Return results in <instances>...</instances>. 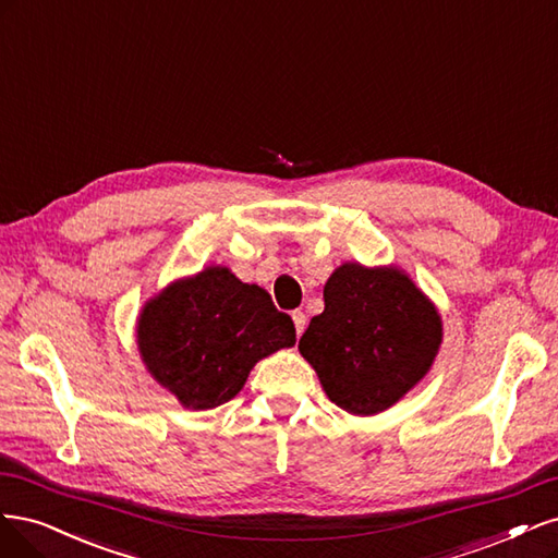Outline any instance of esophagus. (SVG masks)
Listing matches in <instances>:
<instances>
[{
  "mask_svg": "<svg viewBox=\"0 0 558 558\" xmlns=\"http://www.w3.org/2000/svg\"><path fill=\"white\" fill-rule=\"evenodd\" d=\"M292 319H294V327H296V336H301L303 329H305V325H308V317H305L301 311H294V313H292Z\"/></svg>",
  "mask_w": 558,
  "mask_h": 558,
  "instance_id": "esophagus-1",
  "label": "esophagus"
}]
</instances>
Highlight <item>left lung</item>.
Here are the masks:
<instances>
[{
  "instance_id": "8db88e82",
  "label": "left lung",
  "mask_w": 558,
  "mask_h": 558,
  "mask_svg": "<svg viewBox=\"0 0 558 558\" xmlns=\"http://www.w3.org/2000/svg\"><path fill=\"white\" fill-rule=\"evenodd\" d=\"M442 343L436 305L397 266H338L325 311L299 340L327 397L352 415L391 408L428 373Z\"/></svg>"
}]
</instances>
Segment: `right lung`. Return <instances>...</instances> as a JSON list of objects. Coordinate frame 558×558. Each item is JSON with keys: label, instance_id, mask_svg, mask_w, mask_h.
<instances>
[{"label": "right lung", "instance_id": "add662e5", "mask_svg": "<svg viewBox=\"0 0 558 558\" xmlns=\"http://www.w3.org/2000/svg\"><path fill=\"white\" fill-rule=\"evenodd\" d=\"M136 343L161 387L185 408L208 410L236 397L259 359L292 348L296 329L262 287L208 266L143 305Z\"/></svg>", "mask_w": 558, "mask_h": 558}]
</instances>
